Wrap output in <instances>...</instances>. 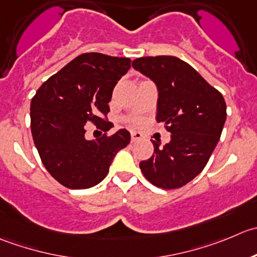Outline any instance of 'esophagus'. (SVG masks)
I'll use <instances>...</instances> for the list:
<instances>
[{"mask_svg": "<svg viewBox=\"0 0 257 257\" xmlns=\"http://www.w3.org/2000/svg\"><path fill=\"white\" fill-rule=\"evenodd\" d=\"M142 139V135L140 132H131V141L132 142H136L140 141Z\"/></svg>", "mask_w": 257, "mask_h": 257, "instance_id": "1", "label": "esophagus"}]
</instances>
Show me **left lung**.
<instances>
[{
	"instance_id": "left-lung-1",
	"label": "left lung",
	"mask_w": 257,
	"mask_h": 257,
	"mask_svg": "<svg viewBox=\"0 0 257 257\" xmlns=\"http://www.w3.org/2000/svg\"><path fill=\"white\" fill-rule=\"evenodd\" d=\"M135 70L159 91L157 122L166 126L171 141L140 162L144 176L157 187L179 189L204 170L220 140L226 121L222 95L194 67L174 56L136 58Z\"/></svg>"
}]
</instances>
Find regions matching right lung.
Returning a JSON list of instances; mask_svg holds the SVG:
<instances>
[{
	"instance_id": "1",
	"label": "right lung",
	"mask_w": 257,
	"mask_h": 257,
	"mask_svg": "<svg viewBox=\"0 0 257 257\" xmlns=\"http://www.w3.org/2000/svg\"><path fill=\"white\" fill-rule=\"evenodd\" d=\"M131 67L127 57L82 53L51 76L31 101V132L43 166L61 185L82 190L100 184L130 132L85 137L86 123L106 122L113 87Z\"/></svg>"
}]
</instances>
